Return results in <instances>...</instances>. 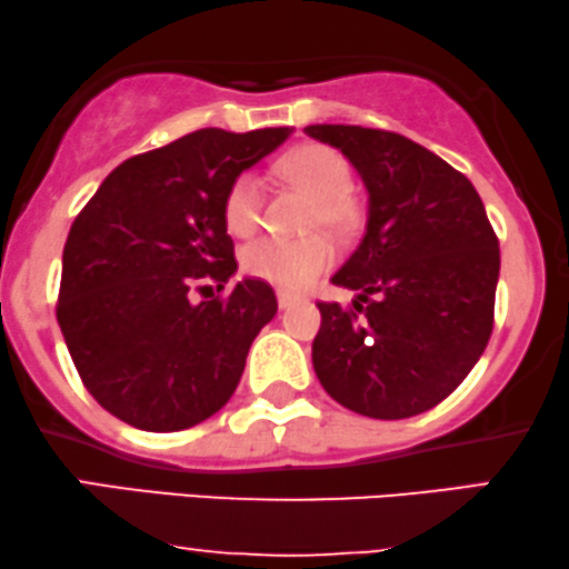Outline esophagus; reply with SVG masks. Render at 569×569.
I'll use <instances>...</instances> for the list:
<instances>
[{
  "label": "esophagus",
  "mask_w": 569,
  "mask_h": 569,
  "mask_svg": "<svg viewBox=\"0 0 569 569\" xmlns=\"http://www.w3.org/2000/svg\"><path fill=\"white\" fill-rule=\"evenodd\" d=\"M295 300H298V298H295V295H290V292H284V290L277 292V302H279V308H282V311H284V308H290Z\"/></svg>",
  "instance_id": "1"
}]
</instances>
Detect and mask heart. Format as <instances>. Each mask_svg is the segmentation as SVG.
<instances>
[{"label":"heart","instance_id":"heart-1","mask_svg":"<svg viewBox=\"0 0 569 569\" xmlns=\"http://www.w3.org/2000/svg\"><path fill=\"white\" fill-rule=\"evenodd\" d=\"M287 180L298 182L316 196L313 227H327L329 232L348 238L360 224V206L352 198V169L337 149L321 143L300 146L282 161ZM263 211V182L256 172H240L230 182L221 203L227 230L246 238L258 227ZM337 258V248L327 234H311L302 240L258 238L242 250V269L250 277L263 279L284 290L308 287L323 274Z\"/></svg>","mask_w":569,"mask_h":569}]
</instances>
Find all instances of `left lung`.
Returning <instances> with one entry per match:
<instances>
[{
	"label": "left lung",
	"instance_id": "left-lung-1",
	"mask_svg": "<svg viewBox=\"0 0 569 569\" xmlns=\"http://www.w3.org/2000/svg\"><path fill=\"white\" fill-rule=\"evenodd\" d=\"M368 188L363 242L331 282L352 306L319 302L313 368L339 405L397 420L460 387L493 329L499 240L473 182L410 138L311 124Z\"/></svg>",
	"mask_w": 569,
	"mask_h": 569
}]
</instances>
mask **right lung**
Here are the masks:
<instances>
[{
    "instance_id": "obj_1",
    "label": "right lung",
    "mask_w": 569,
    "mask_h": 569,
    "mask_svg": "<svg viewBox=\"0 0 569 569\" xmlns=\"http://www.w3.org/2000/svg\"><path fill=\"white\" fill-rule=\"evenodd\" d=\"M290 128L196 130L122 161L72 221L62 253L57 321L86 389L143 431H182L230 400L277 295L242 279L224 193Z\"/></svg>"
}]
</instances>
